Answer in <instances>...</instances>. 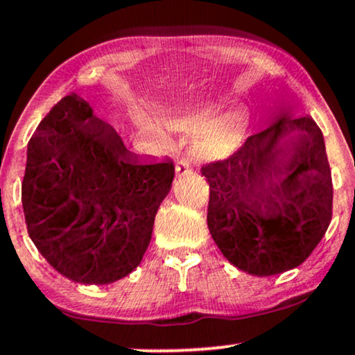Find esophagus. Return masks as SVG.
Listing matches in <instances>:
<instances>
[{
    "mask_svg": "<svg viewBox=\"0 0 355 355\" xmlns=\"http://www.w3.org/2000/svg\"><path fill=\"white\" fill-rule=\"evenodd\" d=\"M188 172H190V165H188L185 160H180V162H177V165H175V175H177V177L187 175Z\"/></svg>",
    "mask_w": 355,
    "mask_h": 355,
    "instance_id": "1",
    "label": "esophagus"
}]
</instances>
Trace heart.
<instances>
[{"label": "heart", "instance_id": "obj_1", "mask_svg": "<svg viewBox=\"0 0 355 355\" xmlns=\"http://www.w3.org/2000/svg\"><path fill=\"white\" fill-rule=\"evenodd\" d=\"M218 106L205 105L188 107L168 118L177 131L195 134L191 139V154L198 160H214L230 154L249 124L245 107L234 106L216 116Z\"/></svg>", "mask_w": 355, "mask_h": 355}]
</instances>
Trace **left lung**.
Listing matches in <instances>:
<instances>
[{
  "mask_svg": "<svg viewBox=\"0 0 355 355\" xmlns=\"http://www.w3.org/2000/svg\"><path fill=\"white\" fill-rule=\"evenodd\" d=\"M201 173L209 183L211 237L250 275L298 267L331 223L329 162L321 129L309 116H282Z\"/></svg>",
  "mask_w": 355,
  "mask_h": 355,
  "instance_id": "8db88e82",
  "label": "left lung"
}]
</instances>
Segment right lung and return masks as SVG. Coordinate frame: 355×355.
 <instances>
[{
    "label": "right lung",
    "mask_w": 355,
    "mask_h": 355,
    "mask_svg": "<svg viewBox=\"0 0 355 355\" xmlns=\"http://www.w3.org/2000/svg\"><path fill=\"white\" fill-rule=\"evenodd\" d=\"M173 177L172 160L142 162L70 93L28 144L21 193L29 237L70 280L113 284L141 263Z\"/></svg>",
    "instance_id": "add662e5"
}]
</instances>
